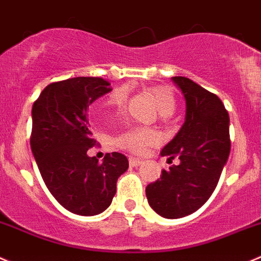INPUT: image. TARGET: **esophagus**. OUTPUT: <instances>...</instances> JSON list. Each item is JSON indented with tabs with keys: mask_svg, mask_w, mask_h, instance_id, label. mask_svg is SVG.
<instances>
[{
	"mask_svg": "<svg viewBox=\"0 0 261 261\" xmlns=\"http://www.w3.org/2000/svg\"><path fill=\"white\" fill-rule=\"evenodd\" d=\"M142 164V160L140 159H136V158H129V165L130 166H138Z\"/></svg>",
	"mask_w": 261,
	"mask_h": 261,
	"instance_id": "1",
	"label": "esophagus"
}]
</instances>
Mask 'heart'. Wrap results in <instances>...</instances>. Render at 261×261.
Returning <instances> with one entry per match:
<instances>
[{"instance_id": "obj_1", "label": "heart", "mask_w": 261, "mask_h": 261, "mask_svg": "<svg viewBox=\"0 0 261 261\" xmlns=\"http://www.w3.org/2000/svg\"><path fill=\"white\" fill-rule=\"evenodd\" d=\"M148 93H150L151 97L155 101L161 115L169 116L174 113L175 108H177V101H175L174 93H173V91L169 87H151V88H148ZM128 96V87L121 86L113 89L110 92V95L108 96V98L98 106L97 113L100 115L109 113H120L125 108ZM158 141V133L153 132L152 129L135 126V128H129L124 130V132H121L116 137L115 142L119 147L124 148V150L130 151L133 153H140L148 146L155 145Z\"/></svg>"}]
</instances>
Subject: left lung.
I'll return each instance as SVG.
<instances>
[{"mask_svg":"<svg viewBox=\"0 0 261 261\" xmlns=\"http://www.w3.org/2000/svg\"><path fill=\"white\" fill-rule=\"evenodd\" d=\"M186 100V120L161 156L178 165L146 187L150 206L168 219L187 217L214 192L230 151L229 115L217 95L185 76H173Z\"/></svg>","mask_w":261,"mask_h":261,"instance_id":"left-lung-1","label":"left lung"}]
</instances>
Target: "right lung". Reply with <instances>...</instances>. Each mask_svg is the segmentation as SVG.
<instances>
[{
	"label": "right lung",
	"instance_id": "add662e5",
	"mask_svg": "<svg viewBox=\"0 0 261 261\" xmlns=\"http://www.w3.org/2000/svg\"><path fill=\"white\" fill-rule=\"evenodd\" d=\"M98 76L54 82L32 109L31 148L51 195L78 215H97L110 206L118 178L128 169L125 155L106 153L102 163L87 151L96 145L87 108L110 92Z\"/></svg>",
	"mask_w": 261,
	"mask_h": 261
}]
</instances>
